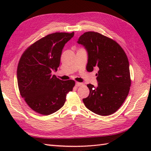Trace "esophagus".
Here are the masks:
<instances>
[{
    "label": "esophagus",
    "instance_id": "1",
    "mask_svg": "<svg viewBox=\"0 0 151 151\" xmlns=\"http://www.w3.org/2000/svg\"><path fill=\"white\" fill-rule=\"evenodd\" d=\"M76 87H80V86H81L83 85V83H81V82H76V84H75Z\"/></svg>",
    "mask_w": 151,
    "mask_h": 151
}]
</instances>
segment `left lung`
I'll return each instance as SVG.
<instances>
[{"label": "left lung", "mask_w": 151, "mask_h": 151, "mask_svg": "<svg viewBox=\"0 0 151 151\" xmlns=\"http://www.w3.org/2000/svg\"><path fill=\"white\" fill-rule=\"evenodd\" d=\"M77 43L88 54L86 70L99 69L98 86L88 84L89 95L83 99L89 110L103 116L115 113L123 104L130 91L131 79L126 53L116 41L95 32H87Z\"/></svg>", "instance_id": "obj_1"}]
</instances>
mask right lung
<instances>
[{"instance_id": "1", "label": "right lung", "mask_w": 151, "mask_h": 151, "mask_svg": "<svg viewBox=\"0 0 151 151\" xmlns=\"http://www.w3.org/2000/svg\"><path fill=\"white\" fill-rule=\"evenodd\" d=\"M75 33L56 32L47 35L28 47L18 63L19 90L29 107L47 115L62 108L66 95L75 82L61 81L52 71L58 70L65 44Z\"/></svg>"}]
</instances>
